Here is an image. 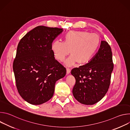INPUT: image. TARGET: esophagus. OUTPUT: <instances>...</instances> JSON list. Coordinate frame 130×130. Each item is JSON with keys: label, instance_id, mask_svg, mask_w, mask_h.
<instances>
[{"label": "esophagus", "instance_id": "1", "mask_svg": "<svg viewBox=\"0 0 130 130\" xmlns=\"http://www.w3.org/2000/svg\"><path fill=\"white\" fill-rule=\"evenodd\" d=\"M70 72V69L69 68H67L66 69V73H67V75H68Z\"/></svg>", "mask_w": 130, "mask_h": 130}]
</instances>
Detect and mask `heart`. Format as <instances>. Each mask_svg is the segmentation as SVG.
I'll use <instances>...</instances> for the list:
<instances>
[{
	"label": "heart",
	"instance_id": "heart-1",
	"mask_svg": "<svg viewBox=\"0 0 130 130\" xmlns=\"http://www.w3.org/2000/svg\"><path fill=\"white\" fill-rule=\"evenodd\" d=\"M100 44L96 33L84 31H70L64 37V41H54L51 46L54 58L63 62L69 54L65 64L71 66L77 63L80 65L88 63L94 57Z\"/></svg>",
	"mask_w": 130,
	"mask_h": 130
}]
</instances>
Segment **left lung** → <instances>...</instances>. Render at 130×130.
<instances>
[{
    "label": "left lung",
    "mask_w": 130,
    "mask_h": 130,
    "mask_svg": "<svg viewBox=\"0 0 130 130\" xmlns=\"http://www.w3.org/2000/svg\"><path fill=\"white\" fill-rule=\"evenodd\" d=\"M113 68L110 47L107 42L101 41L98 52L88 63L71 70V74L76 79L73 97L85 105L100 101L108 89Z\"/></svg>",
    "instance_id": "left-lung-1"
}]
</instances>
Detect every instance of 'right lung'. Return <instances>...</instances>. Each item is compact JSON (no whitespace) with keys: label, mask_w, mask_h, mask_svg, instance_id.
Instances as JSON below:
<instances>
[{"label":"right lung","mask_w":130,"mask_h":130,"mask_svg":"<svg viewBox=\"0 0 130 130\" xmlns=\"http://www.w3.org/2000/svg\"><path fill=\"white\" fill-rule=\"evenodd\" d=\"M63 29L43 26L28 32L17 46L13 62L16 87L21 96L33 105H40L53 96L56 82L66 70L55 59L51 49Z\"/></svg>","instance_id":"right-lung-1"}]
</instances>
